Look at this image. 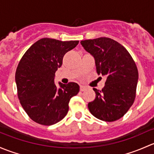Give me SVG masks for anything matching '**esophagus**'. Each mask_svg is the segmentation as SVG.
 Returning <instances> with one entry per match:
<instances>
[{"label":"esophagus","mask_w":154,"mask_h":154,"mask_svg":"<svg viewBox=\"0 0 154 154\" xmlns=\"http://www.w3.org/2000/svg\"><path fill=\"white\" fill-rule=\"evenodd\" d=\"M88 88L85 86H83V85H81L80 86V90L81 91H85V90H86Z\"/></svg>","instance_id":"obj_1"}]
</instances>
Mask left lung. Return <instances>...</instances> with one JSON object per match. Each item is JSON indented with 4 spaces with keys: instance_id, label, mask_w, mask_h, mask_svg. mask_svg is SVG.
Masks as SVG:
<instances>
[{
    "instance_id": "obj_1",
    "label": "left lung",
    "mask_w": 154,
    "mask_h": 154,
    "mask_svg": "<svg viewBox=\"0 0 154 154\" xmlns=\"http://www.w3.org/2000/svg\"><path fill=\"white\" fill-rule=\"evenodd\" d=\"M85 50L95 59L98 75L106 77L105 85L96 98L88 103L96 118L113 122L123 116L136 97L139 73L131 55L122 44L105 37L81 42Z\"/></svg>"
}]
</instances>
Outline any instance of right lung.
Here are the masks:
<instances>
[{
	"instance_id": "obj_1",
	"label": "right lung",
	"mask_w": 154,
	"mask_h": 154,
	"mask_svg": "<svg viewBox=\"0 0 154 154\" xmlns=\"http://www.w3.org/2000/svg\"><path fill=\"white\" fill-rule=\"evenodd\" d=\"M79 41L61 42L40 39L27 50L19 62L15 82L20 104L31 119L43 125H52L65 117L69 102L79 92L75 82L55 84V73L62 65L63 57Z\"/></svg>"
}]
</instances>
